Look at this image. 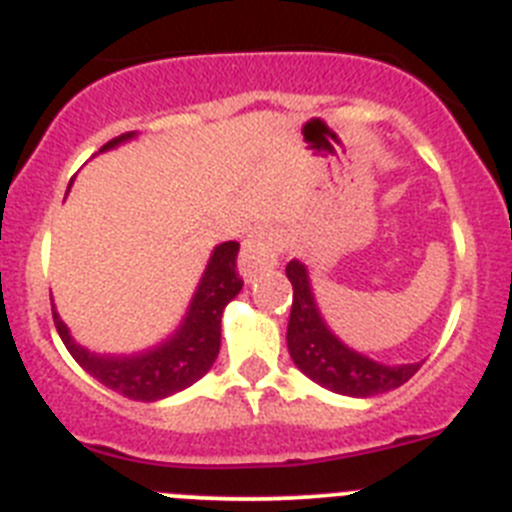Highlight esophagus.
<instances>
[{
    "instance_id": "1",
    "label": "esophagus",
    "mask_w": 512,
    "mask_h": 512,
    "mask_svg": "<svg viewBox=\"0 0 512 512\" xmlns=\"http://www.w3.org/2000/svg\"><path fill=\"white\" fill-rule=\"evenodd\" d=\"M284 253V238L277 228L264 225V228H256L241 248V274L246 279L259 277L261 271H269L279 264V256Z\"/></svg>"
}]
</instances>
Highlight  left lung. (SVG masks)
<instances>
[{
    "label": "left lung",
    "instance_id": "8db88e82",
    "mask_svg": "<svg viewBox=\"0 0 512 512\" xmlns=\"http://www.w3.org/2000/svg\"><path fill=\"white\" fill-rule=\"evenodd\" d=\"M287 279L295 289L287 325L289 356L315 384L336 395L374 397L397 390L423 366V361L382 364L343 343L325 323L312 292L307 266L292 259L287 264Z\"/></svg>",
    "mask_w": 512,
    "mask_h": 512
}]
</instances>
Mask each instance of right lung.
<instances>
[{
  "label": "right lung",
  "mask_w": 512,
  "mask_h": 512,
  "mask_svg": "<svg viewBox=\"0 0 512 512\" xmlns=\"http://www.w3.org/2000/svg\"><path fill=\"white\" fill-rule=\"evenodd\" d=\"M135 135L138 133L120 135V138L104 143L99 153L122 146ZM235 256H238L235 241L215 246L179 328L166 341L156 343L146 351H138V354L89 351L71 338L69 328L53 307V323H56L58 336H61L63 346L69 348L76 364L117 395L138 402H156L176 395L205 377L220 354L223 310L243 287L241 277L235 274Z\"/></svg>",
  "instance_id": "right-lung-1"
}]
</instances>
